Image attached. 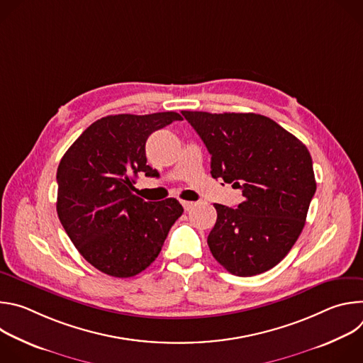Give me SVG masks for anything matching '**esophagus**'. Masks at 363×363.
Wrapping results in <instances>:
<instances>
[{
    "label": "esophagus",
    "mask_w": 363,
    "mask_h": 363,
    "mask_svg": "<svg viewBox=\"0 0 363 363\" xmlns=\"http://www.w3.org/2000/svg\"><path fill=\"white\" fill-rule=\"evenodd\" d=\"M181 203H182V206H184V210H185V211H189V210L192 208V206L195 205V202H192V201H182Z\"/></svg>",
    "instance_id": "34e87169"
}]
</instances>
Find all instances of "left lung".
I'll use <instances>...</instances> for the list:
<instances>
[{"label": "left lung", "mask_w": 363, "mask_h": 363, "mask_svg": "<svg viewBox=\"0 0 363 363\" xmlns=\"http://www.w3.org/2000/svg\"><path fill=\"white\" fill-rule=\"evenodd\" d=\"M211 155V175L242 191L237 208L216 203L208 235L216 260L248 277L279 264L297 241L316 192L307 147L255 113L181 112Z\"/></svg>", "instance_id": "obj_1"}]
</instances>
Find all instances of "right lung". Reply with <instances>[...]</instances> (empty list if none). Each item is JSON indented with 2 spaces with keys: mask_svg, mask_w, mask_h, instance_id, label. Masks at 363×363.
I'll list each match as a JSON object with an SVG mask.
<instances>
[{
  "mask_svg": "<svg viewBox=\"0 0 363 363\" xmlns=\"http://www.w3.org/2000/svg\"><path fill=\"white\" fill-rule=\"evenodd\" d=\"M175 112L111 115L91 123L67 149L57 168V214L86 260L112 277L149 267L182 216L175 198L146 202L132 191L138 174L153 177L145 145Z\"/></svg>",
  "mask_w": 363,
  "mask_h": 363,
  "instance_id": "right-lung-1",
  "label": "right lung"
}]
</instances>
